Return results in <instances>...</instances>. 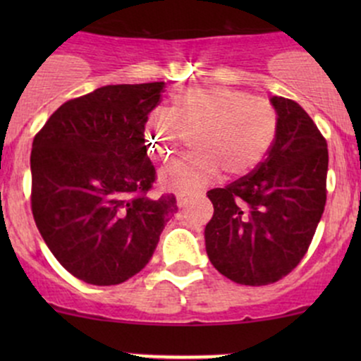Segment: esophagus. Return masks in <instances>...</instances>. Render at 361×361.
Masks as SVG:
<instances>
[{
	"mask_svg": "<svg viewBox=\"0 0 361 361\" xmlns=\"http://www.w3.org/2000/svg\"><path fill=\"white\" fill-rule=\"evenodd\" d=\"M192 197V193H188V192H178L176 193V204H178V207H185L186 204H188V198Z\"/></svg>",
	"mask_w": 361,
	"mask_h": 361,
	"instance_id": "esophagus-1",
	"label": "esophagus"
}]
</instances>
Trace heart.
I'll list each match as a JSON object with an SVG mask.
<instances>
[{
  "label": "heart",
  "mask_w": 361,
  "mask_h": 361,
  "mask_svg": "<svg viewBox=\"0 0 361 361\" xmlns=\"http://www.w3.org/2000/svg\"><path fill=\"white\" fill-rule=\"evenodd\" d=\"M280 115L271 100L246 91L212 86L173 94L171 106L152 110L144 140L151 157L168 163L192 134L193 152L166 169L163 181L178 190H197L226 176L252 171L268 154L279 132Z\"/></svg>",
  "instance_id": "1"
}]
</instances>
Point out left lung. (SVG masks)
I'll return each instance as SVG.
<instances>
[{
  "instance_id": "obj_1",
  "label": "left lung",
  "mask_w": 361,
  "mask_h": 361,
  "mask_svg": "<svg viewBox=\"0 0 361 361\" xmlns=\"http://www.w3.org/2000/svg\"><path fill=\"white\" fill-rule=\"evenodd\" d=\"M279 132L267 159L207 197L214 217L205 227L210 263L241 285H270L307 252L326 205L327 142L297 102L273 97Z\"/></svg>"
}]
</instances>
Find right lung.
<instances>
[{
  "label": "right lung",
  "mask_w": 361,
  "mask_h": 361,
  "mask_svg": "<svg viewBox=\"0 0 361 361\" xmlns=\"http://www.w3.org/2000/svg\"><path fill=\"white\" fill-rule=\"evenodd\" d=\"M166 82L109 85L61 105L32 144V214L73 276L118 285L152 258L178 212L176 197L149 198L156 181L146 118Z\"/></svg>",
  "instance_id": "add662e5"
}]
</instances>
